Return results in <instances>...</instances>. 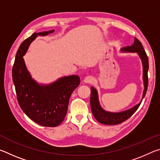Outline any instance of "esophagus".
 I'll list each match as a JSON object with an SVG mask.
<instances>
[{
	"label": "esophagus",
	"mask_w": 160,
	"mask_h": 160,
	"mask_svg": "<svg viewBox=\"0 0 160 160\" xmlns=\"http://www.w3.org/2000/svg\"><path fill=\"white\" fill-rule=\"evenodd\" d=\"M83 82L85 83H87V84H91L93 82V78L91 76H87L84 78Z\"/></svg>",
	"instance_id": "obj_1"
}]
</instances>
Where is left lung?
<instances>
[{
	"label": "left lung",
	"instance_id": "1",
	"mask_svg": "<svg viewBox=\"0 0 160 160\" xmlns=\"http://www.w3.org/2000/svg\"><path fill=\"white\" fill-rule=\"evenodd\" d=\"M121 51L124 52H137L138 54L140 59L142 60V63L143 66V82H144V91L142 94V98L141 102L139 104L135 105L131 109L128 110L124 111V112H118V113H112L106 112L102 109L100 106L99 99H98V94L96 89L93 87H91V96H90V107L92 109V112L94 116V118L98 121L99 123L102 124H106V125H116V124L121 123L125 121L127 119L129 118L133 113L136 112L138 109L140 104L142 101L143 98L146 94L148 86V72L149 69V61L148 57L146 54L145 51L143 48L142 45L136 37L134 39V43L131 47H124L121 48Z\"/></svg>",
	"mask_w": 160,
	"mask_h": 160
}]
</instances>
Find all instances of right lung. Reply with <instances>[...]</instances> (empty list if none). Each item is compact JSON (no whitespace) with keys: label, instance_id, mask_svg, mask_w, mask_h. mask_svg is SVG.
I'll return each mask as SVG.
<instances>
[{"label":"right lung","instance_id":"right-lung-1","mask_svg":"<svg viewBox=\"0 0 160 160\" xmlns=\"http://www.w3.org/2000/svg\"><path fill=\"white\" fill-rule=\"evenodd\" d=\"M53 30L36 33L26 39L19 47L12 70L18 102L24 113L39 125L56 127L66 115L70 95L80 85L78 75L61 78L48 85H39L32 79L22 56L38 36H46Z\"/></svg>","mask_w":160,"mask_h":160}]
</instances>
